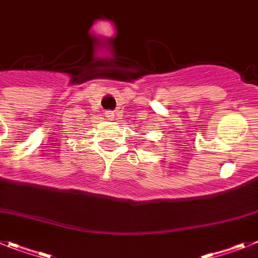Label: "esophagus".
Listing matches in <instances>:
<instances>
[{
	"label": "esophagus",
	"mask_w": 258,
	"mask_h": 258,
	"mask_svg": "<svg viewBox=\"0 0 258 258\" xmlns=\"http://www.w3.org/2000/svg\"><path fill=\"white\" fill-rule=\"evenodd\" d=\"M105 117L114 118V112L113 111H107V112H105Z\"/></svg>",
	"instance_id": "1"
}]
</instances>
